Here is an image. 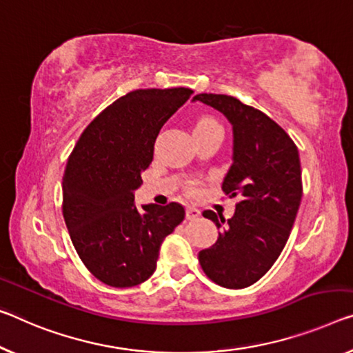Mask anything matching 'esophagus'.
<instances>
[{
  "label": "esophagus",
  "instance_id": "esophagus-1",
  "mask_svg": "<svg viewBox=\"0 0 353 353\" xmlns=\"http://www.w3.org/2000/svg\"><path fill=\"white\" fill-rule=\"evenodd\" d=\"M200 214H202V213H200L199 208H195V207H188V208H186V218H188L189 221L199 219Z\"/></svg>",
  "mask_w": 353,
  "mask_h": 353
}]
</instances>
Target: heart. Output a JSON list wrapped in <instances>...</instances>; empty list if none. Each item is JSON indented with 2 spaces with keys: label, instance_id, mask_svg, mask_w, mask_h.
Returning <instances> with one entry per match:
<instances>
[{
  "label": "heart",
  "instance_id": "obj_1",
  "mask_svg": "<svg viewBox=\"0 0 353 353\" xmlns=\"http://www.w3.org/2000/svg\"><path fill=\"white\" fill-rule=\"evenodd\" d=\"M194 131H222V129L214 118L200 117L194 123Z\"/></svg>",
  "mask_w": 353,
  "mask_h": 353
}]
</instances>
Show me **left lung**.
<instances>
[{
	"label": "left lung",
	"instance_id": "obj_1",
	"mask_svg": "<svg viewBox=\"0 0 353 353\" xmlns=\"http://www.w3.org/2000/svg\"><path fill=\"white\" fill-rule=\"evenodd\" d=\"M192 101L213 107L232 124V165L222 191L240 197L229 221L203 211L224 230L199 252V262L213 283L245 289L273 267L289 240L303 195L298 148L279 124L236 97L202 93Z\"/></svg>",
	"mask_w": 353,
	"mask_h": 353
}]
</instances>
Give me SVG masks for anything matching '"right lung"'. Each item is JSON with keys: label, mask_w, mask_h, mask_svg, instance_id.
<instances>
[{"label": "right lung", "mask_w": 353, "mask_h": 353, "mask_svg": "<svg viewBox=\"0 0 353 353\" xmlns=\"http://www.w3.org/2000/svg\"><path fill=\"white\" fill-rule=\"evenodd\" d=\"M194 93L135 90L102 110L80 135L63 175V214L85 267L112 287L142 284L156 270L183 205L135 207L134 192L153 161L156 137Z\"/></svg>", "instance_id": "obj_1"}]
</instances>
